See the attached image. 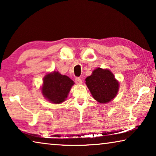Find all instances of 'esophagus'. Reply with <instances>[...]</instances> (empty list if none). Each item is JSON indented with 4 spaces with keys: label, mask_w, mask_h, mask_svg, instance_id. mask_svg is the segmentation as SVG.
I'll list each match as a JSON object with an SVG mask.
<instances>
[{
    "label": "esophagus",
    "mask_w": 156,
    "mask_h": 156,
    "mask_svg": "<svg viewBox=\"0 0 156 156\" xmlns=\"http://www.w3.org/2000/svg\"><path fill=\"white\" fill-rule=\"evenodd\" d=\"M75 82H76V83L78 84H81L82 83H83V81H82L81 79L79 78H76L75 79Z\"/></svg>",
    "instance_id": "esophagus-1"
}]
</instances>
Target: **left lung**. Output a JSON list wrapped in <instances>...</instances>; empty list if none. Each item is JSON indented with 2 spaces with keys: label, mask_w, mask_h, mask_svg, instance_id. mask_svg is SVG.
<instances>
[{
  "label": "left lung",
  "mask_w": 156,
  "mask_h": 156,
  "mask_svg": "<svg viewBox=\"0 0 156 156\" xmlns=\"http://www.w3.org/2000/svg\"><path fill=\"white\" fill-rule=\"evenodd\" d=\"M85 84L94 98L101 104L112 101L117 96L120 84L108 69L97 68L85 79Z\"/></svg>",
  "instance_id": "8db88e82"
}]
</instances>
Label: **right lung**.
I'll use <instances>...</instances> for the list:
<instances>
[{"label": "right lung", "instance_id": "right-lung-1", "mask_svg": "<svg viewBox=\"0 0 156 156\" xmlns=\"http://www.w3.org/2000/svg\"><path fill=\"white\" fill-rule=\"evenodd\" d=\"M74 84L72 79L58 72L54 71L44 76L41 92L43 97L53 104H60L65 102Z\"/></svg>", "mask_w": 156, "mask_h": 156}]
</instances>
